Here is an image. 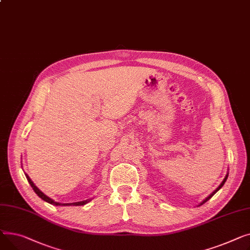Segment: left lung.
I'll return each mask as SVG.
<instances>
[{
    "instance_id": "obj_1",
    "label": "left lung",
    "mask_w": 250,
    "mask_h": 250,
    "mask_svg": "<svg viewBox=\"0 0 250 250\" xmlns=\"http://www.w3.org/2000/svg\"><path fill=\"white\" fill-rule=\"evenodd\" d=\"M227 178H228V173H227V174H226V177H225V179H224V180H223V182H222V183H221V185H220V186H219V187H218V188H216V189H215V190H214V192H213V193H212V194H211V195H210V196H209V197H208V198H206V199H205V200H204V201H203V202H202V203H201V204H200V205H203V204H204V203H206V202H207V201H208V200H210V199H211V198H212V197H213V196H214V195H215V194H216V193H217V192H218V190H219V189H220V188H222V187H223V185H224V184H225V182H226V180H227Z\"/></svg>"
}]
</instances>
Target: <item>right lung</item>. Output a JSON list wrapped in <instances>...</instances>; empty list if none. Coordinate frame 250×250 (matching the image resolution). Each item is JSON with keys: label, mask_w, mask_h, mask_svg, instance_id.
I'll use <instances>...</instances> for the list:
<instances>
[{"label": "right lung", "mask_w": 250, "mask_h": 250, "mask_svg": "<svg viewBox=\"0 0 250 250\" xmlns=\"http://www.w3.org/2000/svg\"><path fill=\"white\" fill-rule=\"evenodd\" d=\"M26 178L29 182V184H30V186L32 187V188L34 189V192L37 194V196H39V198H41L42 200H44L45 202L51 204V205H55V206H70V205H73V206H83V205L86 204L87 202H89V200L86 201H83V202H76V203H68V204H61V203H57V202H54L53 200H51L49 197H47L46 195H44L41 190L33 184V182L30 180V178L28 177V175L26 174Z\"/></svg>", "instance_id": "obj_1"}]
</instances>
